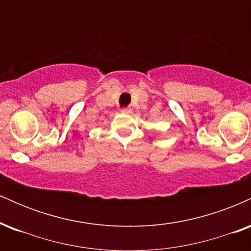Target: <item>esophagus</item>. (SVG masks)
<instances>
[{
  "instance_id": "34e87169",
  "label": "esophagus",
  "mask_w": 251,
  "mask_h": 251,
  "mask_svg": "<svg viewBox=\"0 0 251 251\" xmlns=\"http://www.w3.org/2000/svg\"><path fill=\"white\" fill-rule=\"evenodd\" d=\"M122 113H124V114H128V113H131L132 112V108H122Z\"/></svg>"
}]
</instances>
